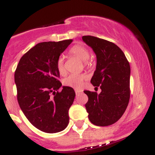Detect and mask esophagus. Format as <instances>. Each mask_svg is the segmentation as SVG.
<instances>
[{
    "label": "esophagus",
    "instance_id": "esophagus-1",
    "mask_svg": "<svg viewBox=\"0 0 155 155\" xmlns=\"http://www.w3.org/2000/svg\"><path fill=\"white\" fill-rule=\"evenodd\" d=\"M81 92H82V91H81V90H78V89H75V92H76V95H79V94L81 93Z\"/></svg>",
    "mask_w": 155,
    "mask_h": 155
}]
</instances>
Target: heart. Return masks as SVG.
<instances>
[{
    "instance_id": "heart-1",
    "label": "heart",
    "mask_w": 155,
    "mask_h": 155,
    "mask_svg": "<svg viewBox=\"0 0 155 155\" xmlns=\"http://www.w3.org/2000/svg\"><path fill=\"white\" fill-rule=\"evenodd\" d=\"M71 53L74 56L77 57L81 61L86 63L90 58V53L86 47L82 45H75L71 49ZM57 69L60 74H64L65 72V66H64V58L63 56L58 58L56 63ZM85 78L83 74H72L67 76L63 80L64 85L71 87L73 88H80L82 85V81Z\"/></svg>"
}]
</instances>
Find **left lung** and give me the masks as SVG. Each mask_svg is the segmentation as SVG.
I'll return each instance as SVG.
<instances>
[{
    "label": "left lung",
    "instance_id": "obj_1",
    "mask_svg": "<svg viewBox=\"0 0 155 155\" xmlns=\"http://www.w3.org/2000/svg\"><path fill=\"white\" fill-rule=\"evenodd\" d=\"M82 41L96 55V68L91 79L94 87L101 92L84 90L88 96L85 104L88 118L97 126H108L123 115L130 100V67L124 52L116 44L91 35Z\"/></svg>",
    "mask_w": 155,
    "mask_h": 155
}]
</instances>
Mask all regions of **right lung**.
Wrapping results in <instances>:
<instances>
[{"label":"right lung","instance_id":"add662e5","mask_svg":"<svg viewBox=\"0 0 155 155\" xmlns=\"http://www.w3.org/2000/svg\"><path fill=\"white\" fill-rule=\"evenodd\" d=\"M72 41L69 39L36 44L21 58L16 69L19 107L29 122L44 133L60 132L68 124V111L76 93L71 87L62 86L56 63Z\"/></svg>","mask_w":155,"mask_h":155}]
</instances>
